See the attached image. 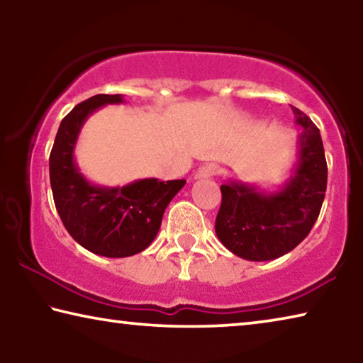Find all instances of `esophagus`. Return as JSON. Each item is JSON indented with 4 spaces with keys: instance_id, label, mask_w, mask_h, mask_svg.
Segmentation results:
<instances>
[{
    "instance_id": "esophagus-1",
    "label": "esophagus",
    "mask_w": 363,
    "mask_h": 363,
    "mask_svg": "<svg viewBox=\"0 0 363 363\" xmlns=\"http://www.w3.org/2000/svg\"><path fill=\"white\" fill-rule=\"evenodd\" d=\"M218 164L214 163H206V164H201V167L199 168V171H196V177H200V179H206V177H213L218 174Z\"/></svg>"
}]
</instances>
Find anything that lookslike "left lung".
<instances>
[{
	"instance_id": "obj_1",
	"label": "left lung",
	"mask_w": 363,
	"mask_h": 363,
	"mask_svg": "<svg viewBox=\"0 0 363 363\" xmlns=\"http://www.w3.org/2000/svg\"><path fill=\"white\" fill-rule=\"evenodd\" d=\"M291 110L303 131L290 181L272 194L235 181L220 186L214 229L220 243L243 259L270 261L286 255L309 235L320 214L328 176L320 131L299 108Z\"/></svg>"
}]
</instances>
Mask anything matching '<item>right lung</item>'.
Segmentation results:
<instances>
[{"instance_id": "right-lung-1", "label": "right lung", "mask_w": 363, "mask_h": 363, "mask_svg": "<svg viewBox=\"0 0 363 363\" xmlns=\"http://www.w3.org/2000/svg\"><path fill=\"white\" fill-rule=\"evenodd\" d=\"M120 102L121 94H97L79 102L60 121L49 155L54 203L67 232L83 248L106 257L133 256L149 247L169 201L186 184L152 177L125 187H99L84 179L73 160L79 130L94 110Z\"/></svg>"}]
</instances>
